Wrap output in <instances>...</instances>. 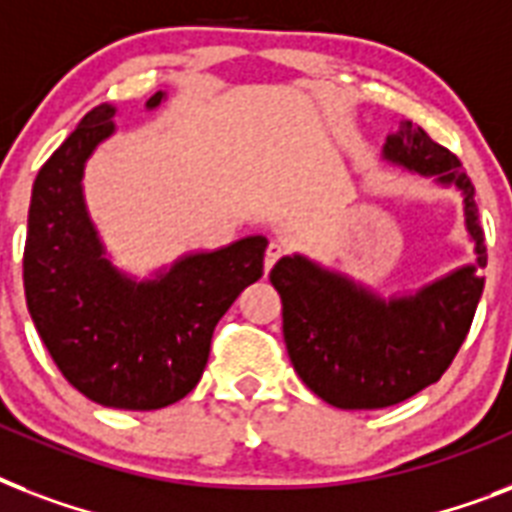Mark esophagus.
<instances>
[{
    "mask_svg": "<svg viewBox=\"0 0 512 512\" xmlns=\"http://www.w3.org/2000/svg\"><path fill=\"white\" fill-rule=\"evenodd\" d=\"M281 255H284V244H281V241H271V244H268V249H265V273L271 271Z\"/></svg>",
    "mask_w": 512,
    "mask_h": 512,
    "instance_id": "esophagus-1",
    "label": "esophagus"
}]
</instances>
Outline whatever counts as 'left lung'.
Instances as JSON below:
<instances>
[{
  "mask_svg": "<svg viewBox=\"0 0 512 512\" xmlns=\"http://www.w3.org/2000/svg\"><path fill=\"white\" fill-rule=\"evenodd\" d=\"M382 156L462 191L478 260L414 295L390 300L303 255L273 265L289 361L300 380L337 409H385L441 380L468 337L484 292L478 273L486 268L484 231L476 188L460 159L412 122L388 135Z\"/></svg>",
  "mask_w": 512,
  "mask_h": 512,
  "instance_id": "obj_1",
  "label": "left lung"
}]
</instances>
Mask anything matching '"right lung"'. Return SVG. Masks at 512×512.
<instances>
[{
  "label": "right lung",
  "mask_w": 512,
  "mask_h": 512,
  "mask_svg": "<svg viewBox=\"0 0 512 512\" xmlns=\"http://www.w3.org/2000/svg\"><path fill=\"white\" fill-rule=\"evenodd\" d=\"M164 92L151 95L156 108ZM116 108L84 114L34 180L23 287L34 327L60 374L111 409L151 412L188 396L207 366L217 321L263 276L268 239L247 236L180 257L156 279L116 271L84 207V164L114 135Z\"/></svg>",
  "instance_id": "add662e5"
}]
</instances>
